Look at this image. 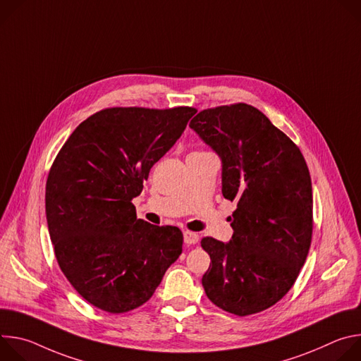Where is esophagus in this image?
<instances>
[{"label": "esophagus", "instance_id": "obj_1", "mask_svg": "<svg viewBox=\"0 0 361 361\" xmlns=\"http://www.w3.org/2000/svg\"><path fill=\"white\" fill-rule=\"evenodd\" d=\"M184 243L185 244H195L198 243V234L192 231H184Z\"/></svg>", "mask_w": 361, "mask_h": 361}]
</instances>
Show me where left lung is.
Masks as SVG:
<instances>
[{
  "label": "left lung",
  "mask_w": 361,
  "mask_h": 361,
  "mask_svg": "<svg viewBox=\"0 0 361 361\" xmlns=\"http://www.w3.org/2000/svg\"><path fill=\"white\" fill-rule=\"evenodd\" d=\"M190 127L221 157L223 195L237 202L233 237H204L205 294L244 317L280 301L295 283L313 235V190L300 148L252 106L200 111Z\"/></svg>",
  "instance_id": "1"
}]
</instances>
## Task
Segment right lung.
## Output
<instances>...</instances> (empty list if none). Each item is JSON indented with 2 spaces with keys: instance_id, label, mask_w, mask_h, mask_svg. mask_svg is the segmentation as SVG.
Here are the masks:
<instances>
[{
  "instance_id": "add662e5",
  "label": "right lung",
  "mask_w": 361,
  "mask_h": 361,
  "mask_svg": "<svg viewBox=\"0 0 361 361\" xmlns=\"http://www.w3.org/2000/svg\"><path fill=\"white\" fill-rule=\"evenodd\" d=\"M195 113L104 109L74 130L49 169L45 214L56 259L75 291L101 310L142 305L183 251L178 227L137 219L131 201Z\"/></svg>"
}]
</instances>
